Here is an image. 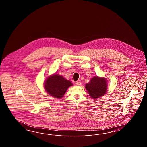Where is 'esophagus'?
Returning a JSON list of instances; mask_svg holds the SVG:
<instances>
[{
  "mask_svg": "<svg viewBox=\"0 0 147 147\" xmlns=\"http://www.w3.org/2000/svg\"><path fill=\"white\" fill-rule=\"evenodd\" d=\"M76 84L77 86H80L82 85V83L80 82H76Z\"/></svg>",
  "mask_w": 147,
  "mask_h": 147,
  "instance_id": "esophagus-1",
  "label": "esophagus"
}]
</instances>
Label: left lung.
Here are the masks:
<instances>
[{
	"label": "left lung",
	"instance_id": "left-lung-1",
	"mask_svg": "<svg viewBox=\"0 0 147 147\" xmlns=\"http://www.w3.org/2000/svg\"><path fill=\"white\" fill-rule=\"evenodd\" d=\"M108 82L104 77L94 76L89 83L85 84V89L93 99H98L104 96L107 91Z\"/></svg>",
	"mask_w": 147,
	"mask_h": 147
}]
</instances>
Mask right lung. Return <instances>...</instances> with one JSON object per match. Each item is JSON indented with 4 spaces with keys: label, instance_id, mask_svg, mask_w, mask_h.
<instances>
[{
    "label": "right lung",
    "instance_id": "obj_1",
    "mask_svg": "<svg viewBox=\"0 0 147 147\" xmlns=\"http://www.w3.org/2000/svg\"><path fill=\"white\" fill-rule=\"evenodd\" d=\"M73 86L70 80L57 73L46 78L44 83L46 91L53 98L60 99L64 95L67 89Z\"/></svg>",
    "mask_w": 147,
    "mask_h": 147
}]
</instances>
